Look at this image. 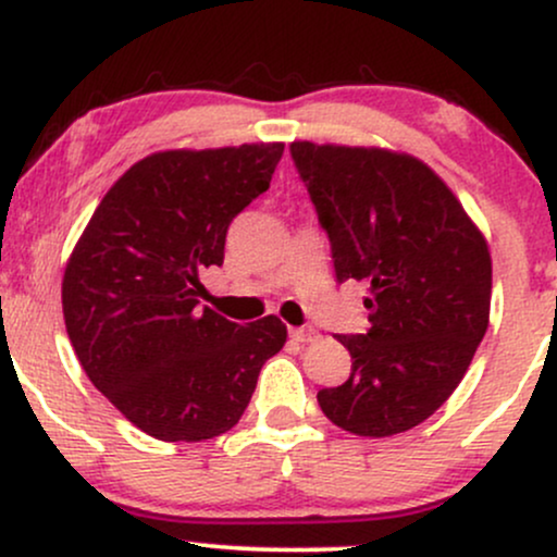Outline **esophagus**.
<instances>
[{"label": "esophagus", "mask_w": 557, "mask_h": 557, "mask_svg": "<svg viewBox=\"0 0 557 557\" xmlns=\"http://www.w3.org/2000/svg\"><path fill=\"white\" fill-rule=\"evenodd\" d=\"M290 337L296 343H314L319 337V332L311 327H290Z\"/></svg>", "instance_id": "1"}]
</instances>
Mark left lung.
Instances as JSON below:
<instances>
[{
	"mask_svg": "<svg viewBox=\"0 0 557 557\" xmlns=\"http://www.w3.org/2000/svg\"><path fill=\"white\" fill-rule=\"evenodd\" d=\"M290 157L327 233L337 283L367 280V335H337L350 376L317 393L332 424L389 437L430 419L490 324L492 259L461 201L417 157L296 140Z\"/></svg>",
	"mask_w": 557,
	"mask_h": 557,
	"instance_id": "obj_1",
	"label": "left lung"
}]
</instances>
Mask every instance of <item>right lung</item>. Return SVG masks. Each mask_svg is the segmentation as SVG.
I'll return each mask as SVG.
<instances>
[{"label": "right lung", "instance_id": "add662e5", "mask_svg": "<svg viewBox=\"0 0 557 557\" xmlns=\"http://www.w3.org/2000/svg\"><path fill=\"white\" fill-rule=\"evenodd\" d=\"M285 144L159 151L120 177L62 280L83 372L127 421L164 443L233 430L261 367L285 345L277 317L243 324L198 304L230 222L270 188Z\"/></svg>", "mask_w": 557, "mask_h": 557}]
</instances>
